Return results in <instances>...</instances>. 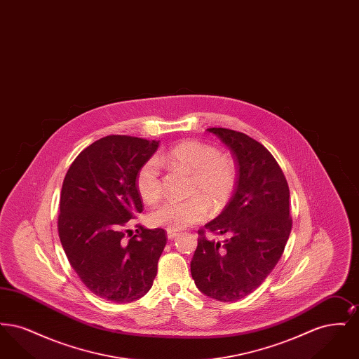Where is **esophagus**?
<instances>
[{"label": "esophagus", "instance_id": "esophagus-1", "mask_svg": "<svg viewBox=\"0 0 359 359\" xmlns=\"http://www.w3.org/2000/svg\"><path fill=\"white\" fill-rule=\"evenodd\" d=\"M177 236H179V233H176V231H173V230H167V237H168L170 241L176 238Z\"/></svg>", "mask_w": 359, "mask_h": 359}]
</instances>
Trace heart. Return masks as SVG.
Returning a JSON list of instances; mask_svg holds the SVG:
<instances>
[{"label":"heart","instance_id":"1","mask_svg":"<svg viewBox=\"0 0 359 359\" xmlns=\"http://www.w3.org/2000/svg\"><path fill=\"white\" fill-rule=\"evenodd\" d=\"M158 160L172 170L191 175L188 199H170L151 212V222L167 230H183L192 223L199 222L208 212V202L214 208H222L237 186L238 172L234 160L222 156L215 147L196 140H184ZM136 188L145 203L154 205L161 196V179L158 163L148 160L137 172Z\"/></svg>","mask_w":359,"mask_h":359}]
</instances>
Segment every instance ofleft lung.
Returning a JSON list of instances; mask_svg holds the SVG:
<instances>
[{
  "instance_id": "obj_1",
  "label": "left lung",
  "mask_w": 359,
  "mask_h": 359,
  "mask_svg": "<svg viewBox=\"0 0 359 359\" xmlns=\"http://www.w3.org/2000/svg\"><path fill=\"white\" fill-rule=\"evenodd\" d=\"M234 156L238 180L222 212L199 231L191 261L198 290L219 302H237L257 290L283 256L290 238V187L271 152L241 132L210 128Z\"/></svg>"
}]
</instances>
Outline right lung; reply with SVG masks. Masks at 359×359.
Listing matches in <instances>:
<instances>
[{
    "instance_id": "1",
    "label": "right lung",
    "mask_w": 359,
    "mask_h": 359,
    "mask_svg": "<svg viewBox=\"0 0 359 359\" xmlns=\"http://www.w3.org/2000/svg\"><path fill=\"white\" fill-rule=\"evenodd\" d=\"M160 141L106 136L83 149L66 173L57 219L59 238L72 269L98 297L130 303L154 284L167 237L144 229L125 230L144 210L137 172Z\"/></svg>"
}]
</instances>
